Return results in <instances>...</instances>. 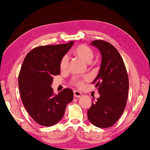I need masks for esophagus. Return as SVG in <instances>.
<instances>
[{
    "label": "esophagus",
    "instance_id": "obj_1",
    "mask_svg": "<svg viewBox=\"0 0 150 150\" xmlns=\"http://www.w3.org/2000/svg\"><path fill=\"white\" fill-rule=\"evenodd\" d=\"M82 95L83 94H82L81 92H80L79 91H77V90L74 91V97L80 98V97H81Z\"/></svg>",
    "mask_w": 150,
    "mask_h": 150
}]
</instances>
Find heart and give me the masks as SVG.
<instances>
[{
  "label": "heart",
  "instance_id": "heart-1",
  "mask_svg": "<svg viewBox=\"0 0 150 150\" xmlns=\"http://www.w3.org/2000/svg\"><path fill=\"white\" fill-rule=\"evenodd\" d=\"M73 54L76 56L77 58L82 60L84 62L89 64L92 60L94 58V52L92 51L91 48L86 45H80L74 50ZM69 65V58L67 55L64 56L60 62V69L61 71H66L68 68ZM89 78L86 77L83 80L80 78H75L72 81V83L79 88L83 87L84 85L85 81H88Z\"/></svg>",
  "mask_w": 150,
  "mask_h": 150
}]
</instances>
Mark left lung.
I'll return each mask as SVG.
<instances>
[{
  "label": "left lung",
  "mask_w": 150,
  "mask_h": 150,
  "mask_svg": "<svg viewBox=\"0 0 150 150\" xmlns=\"http://www.w3.org/2000/svg\"><path fill=\"white\" fill-rule=\"evenodd\" d=\"M101 54L99 73L93 83L100 94L92 99L87 111L89 121L96 127L107 128L114 125L123 114L129 92V79L124 61L111 43L101 40L92 41Z\"/></svg>",
  "instance_id": "1"
}]
</instances>
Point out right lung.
I'll return each instance as SVG.
<instances>
[{
    "label": "right lung",
    "instance_id": "obj_1",
    "mask_svg": "<svg viewBox=\"0 0 150 150\" xmlns=\"http://www.w3.org/2000/svg\"><path fill=\"white\" fill-rule=\"evenodd\" d=\"M40 46L31 50L24 58L18 76L21 98L33 120L44 127L59 122L66 107L73 100L71 89L54 94L51 85L53 76L60 74V62L73 45Z\"/></svg>",
    "mask_w": 150,
    "mask_h": 150
}]
</instances>
